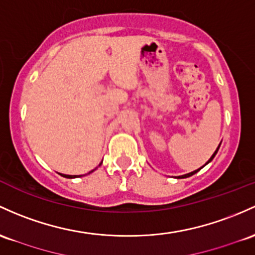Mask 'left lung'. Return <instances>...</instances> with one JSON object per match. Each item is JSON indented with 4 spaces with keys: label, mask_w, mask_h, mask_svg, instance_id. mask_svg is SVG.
Segmentation results:
<instances>
[{
    "label": "left lung",
    "mask_w": 255,
    "mask_h": 255,
    "mask_svg": "<svg viewBox=\"0 0 255 255\" xmlns=\"http://www.w3.org/2000/svg\"><path fill=\"white\" fill-rule=\"evenodd\" d=\"M219 146H220V145H219ZM219 146H218V149H217V151H215V152L213 153V156H212V157H211V158H209V161H208V162H211V161H212V159H213V158H214L215 153H217V152H218V150H219ZM208 162H207V163H208ZM207 163H206V164H207ZM201 168H202V167H201ZM201 168H200V169H201ZM200 169H197V170H194V172L189 173V174H185V175H181V177H179V178H187V177H191V175H194V174H195V173H197V172H198V170H200Z\"/></svg>",
    "instance_id": "8db88e82"
}]
</instances>
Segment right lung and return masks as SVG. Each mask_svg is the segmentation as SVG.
<instances>
[{"label": "right lung", "instance_id": "right-lung-1", "mask_svg": "<svg viewBox=\"0 0 255 255\" xmlns=\"http://www.w3.org/2000/svg\"><path fill=\"white\" fill-rule=\"evenodd\" d=\"M60 175H63V177H65V178H76L77 175H66V174H60Z\"/></svg>", "mask_w": 255, "mask_h": 255}]
</instances>
